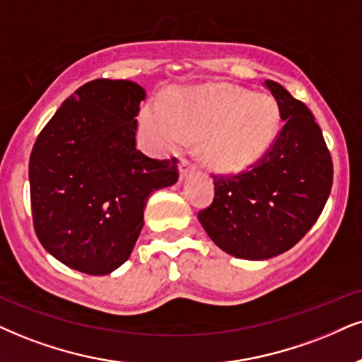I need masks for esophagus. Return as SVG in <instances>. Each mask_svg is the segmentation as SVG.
<instances>
[{
  "mask_svg": "<svg viewBox=\"0 0 362 362\" xmlns=\"http://www.w3.org/2000/svg\"><path fill=\"white\" fill-rule=\"evenodd\" d=\"M194 171H196V164L193 163V160L182 158L181 163H180V174H181V177L189 176V174L194 173Z\"/></svg>",
  "mask_w": 362,
  "mask_h": 362,
  "instance_id": "34e87169",
  "label": "esophagus"
}]
</instances>
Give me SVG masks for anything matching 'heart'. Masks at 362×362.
Segmentation results:
<instances>
[{"mask_svg":"<svg viewBox=\"0 0 362 362\" xmlns=\"http://www.w3.org/2000/svg\"><path fill=\"white\" fill-rule=\"evenodd\" d=\"M276 124L274 100L235 87L185 88L141 114L142 132L156 149L199 137L204 160L225 171L257 159L275 136Z\"/></svg>","mask_w":362,"mask_h":362,"instance_id":"b5f03b06","label":"heart"}]
</instances>
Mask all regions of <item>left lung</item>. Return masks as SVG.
<instances>
[{
    "label": "left lung",
    "instance_id": "obj_1",
    "mask_svg": "<svg viewBox=\"0 0 362 362\" xmlns=\"http://www.w3.org/2000/svg\"><path fill=\"white\" fill-rule=\"evenodd\" d=\"M284 126L269 149L240 173H213L215 198L198 220L223 252L265 260L304 238L332 188V158L304 102L265 80Z\"/></svg>",
    "mask_w": 362,
    "mask_h": 362
}]
</instances>
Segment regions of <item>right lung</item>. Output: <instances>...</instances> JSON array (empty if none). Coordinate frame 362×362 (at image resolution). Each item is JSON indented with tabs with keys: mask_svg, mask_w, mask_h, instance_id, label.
I'll return each mask as SVG.
<instances>
[{
	"mask_svg": "<svg viewBox=\"0 0 362 362\" xmlns=\"http://www.w3.org/2000/svg\"><path fill=\"white\" fill-rule=\"evenodd\" d=\"M146 90L129 80L78 87L38 134L30 154L35 233L57 260L107 275L131 257L149 194L177 181V159L137 149Z\"/></svg>",
	"mask_w": 362,
	"mask_h": 362,
	"instance_id": "1",
	"label": "right lung"
}]
</instances>
